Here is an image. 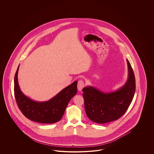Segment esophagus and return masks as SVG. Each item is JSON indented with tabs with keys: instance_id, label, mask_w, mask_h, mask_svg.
I'll use <instances>...</instances> for the list:
<instances>
[{
	"instance_id": "34e87169",
	"label": "esophagus",
	"mask_w": 154,
	"mask_h": 154,
	"mask_svg": "<svg viewBox=\"0 0 154 154\" xmlns=\"http://www.w3.org/2000/svg\"><path fill=\"white\" fill-rule=\"evenodd\" d=\"M85 86V83L82 80H79L77 84V88L79 91H81Z\"/></svg>"
}]
</instances>
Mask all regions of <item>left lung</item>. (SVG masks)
Segmentation results:
<instances>
[{"label":"left lung","mask_w":154,"mask_h":154,"mask_svg":"<svg viewBox=\"0 0 154 154\" xmlns=\"http://www.w3.org/2000/svg\"><path fill=\"white\" fill-rule=\"evenodd\" d=\"M128 77L122 87L111 92H104L94 86L82 89L85 112L89 119L97 124L115 121L129 107L135 91V79L129 60L126 59Z\"/></svg>","instance_id":"left-lung-1"}]
</instances>
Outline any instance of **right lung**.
<instances>
[{"instance_id": "1", "label": "right lung", "mask_w": 154, "mask_h": 154, "mask_svg": "<svg viewBox=\"0 0 154 154\" xmlns=\"http://www.w3.org/2000/svg\"><path fill=\"white\" fill-rule=\"evenodd\" d=\"M19 66L14 75V96L23 115L30 120L43 124H53L60 120L70 99L77 94V81L47 101H35L25 95L20 88L17 77Z\"/></svg>"}]
</instances>
